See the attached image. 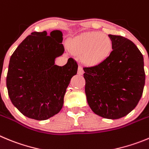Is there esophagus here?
<instances>
[{
  "label": "esophagus",
  "instance_id": "34e87169",
  "mask_svg": "<svg viewBox=\"0 0 149 149\" xmlns=\"http://www.w3.org/2000/svg\"><path fill=\"white\" fill-rule=\"evenodd\" d=\"M84 69H83V67L81 65H79L78 66V70H77V74H84Z\"/></svg>",
  "mask_w": 149,
  "mask_h": 149
}]
</instances>
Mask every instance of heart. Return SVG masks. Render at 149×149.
Listing matches in <instances>:
<instances>
[{
    "mask_svg": "<svg viewBox=\"0 0 149 149\" xmlns=\"http://www.w3.org/2000/svg\"><path fill=\"white\" fill-rule=\"evenodd\" d=\"M69 48L81 54V61L88 65L101 63L110 55L112 41L109 36L97 32H86L73 38Z\"/></svg>",
    "mask_w": 149,
    "mask_h": 149,
    "instance_id": "1",
    "label": "heart"
}]
</instances>
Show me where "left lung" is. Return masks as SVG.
<instances>
[{"mask_svg":"<svg viewBox=\"0 0 149 149\" xmlns=\"http://www.w3.org/2000/svg\"><path fill=\"white\" fill-rule=\"evenodd\" d=\"M112 51L101 63L84 67L85 92L91 109L107 119H119L137 106L145 86L143 56L136 45L109 35Z\"/></svg>","mask_w":149,"mask_h":149,"instance_id":"left-lung-1","label":"left lung"}]
</instances>
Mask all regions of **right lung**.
Listing matches in <instances>:
<instances>
[{
    "instance_id": "right-lung-1",
    "label": "right lung",
    "mask_w": 149,
    "mask_h": 149,
    "mask_svg": "<svg viewBox=\"0 0 149 149\" xmlns=\"http://www.w3.org/2000/svg\"><path fill=\"white\" fill-rule=\"evenodd\" d=\"M63 33L54 30L34 32L17 46L10 58L6 87L12 104L26 117L45 120L63 105L71 78L77 72L73 58L63 66L54 64L64 52Z\"/></svg>"
}]
</instances>
